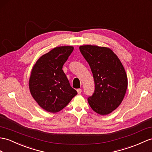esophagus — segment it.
<instances>
[{"instance_id":"34e87169","label":"esophagus","mask_w":152,"mask_h":152,"mask_svg":"<svg viewBox=\"0 0 152 152\" xmlns=\"http://www.w3.org/2000/svg\"><path fill=\"white\" fill-rule=\"evenodd\" d=\"M77 93H78V94H80L81 93H82V90H81V89H77Z\"/></svg>"}]
</instances>
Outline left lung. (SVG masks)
Listing matches in <instances>:
<instances>
[{
  "mask_svg": "<svg viewBox=\"0 0 152 152\" xmlns=\"http://www.w3.org/2000/svg\"><path fill=\"white\" fill-rule=\"evenodd\" d=\"M79 50L90 66L95 82L94 93L88 98L89 104L101 115L112 113L123 101L128 86L123 64L108 48L84 45Z\"/></svg>",
  "mask_w": 152,
  "mask_h": 152,
  "instance_id": "8db88e82",
  "label": "left lung"
}]
</instances>
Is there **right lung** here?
<instances>
[{
  "label": "right lung",
  "instance_id": "right-lung-1",
  "mask_svg": "<svg viewBox=\"0 0 152 152\" xmlns=\"http://www.w3.org/2000/svg\"><path fill=\"white\" fill-rule=\"evenodd\" d=\"M73 50V46L55 48L40 57L32 68L29 80L30 93L48 112L61 111L77 94L62 70Z\"/></svg>",
  "mask_w": 152,
  "mask_h": 152
}]
</instances>
